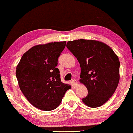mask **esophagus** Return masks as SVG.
<instances>
[{
	"label": "esophagus",
	"mask_w": 133,
	"mask_h": 133,
	"mask_svg": "<svg viewBox=\"0 0 133 133\" xmlns=\"http://www.w3.org/2000/svg\"><path fill=\"white\" fill-rule=\"evenodd\" d=\"M71 82H72L73 85L74 86V87H76V86H77L78 83H77V81L76 80V79L73 78L72 79H71Z\"/></svg>",
	"instance_id": "esophagus-1"
}]
</instances>
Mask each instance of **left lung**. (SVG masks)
<instances>
[{"mask_svg": "<svg viewBox=\"0 0 133 133\" xmlns=\"http://www.w3.org/2000/svg\"><path fill=\"white\" fill-rule=\"evenodd\" d=\"M66 47L79 62V82L88 90L83 102L91 108L103 105L111 97L119 83L118 57L110 46L97 40L68 41Z\"/></svg>", "mask_w": 133, "mask_h": 133, "instance_id": "obj_1", "label": "left lung"}]
</instances>
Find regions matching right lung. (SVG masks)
Listing matches in <instances>:
<instances>
[{"instance_id":"obj_1","label":"right lung","mask_w":133,"mask_h":133,"mask_svg":"<svg viewBox=\"0 0 133 133\" xmlns=\"http://www.w3.org/2000/svg\"><path fill=\"white\" fill-rule=\"evenodd\" d=\"M65 45V41L35 45L23 55L17 65L15 74L20 90L37 108L55 110L71 88L61 82L56 68Z\"/></svg>"}]
</instances>
